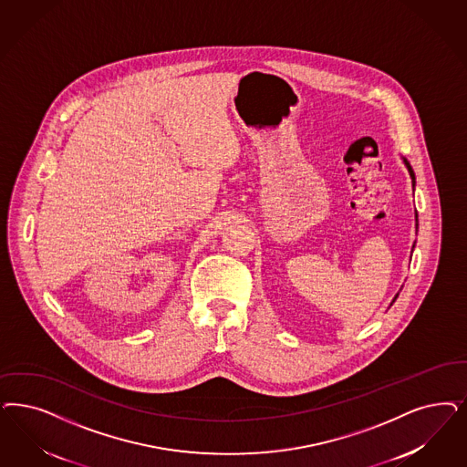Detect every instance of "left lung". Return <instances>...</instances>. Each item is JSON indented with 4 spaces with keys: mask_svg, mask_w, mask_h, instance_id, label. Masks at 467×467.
<instances>
[{
    "mask_svg": "<svg viewBox=\"0 0 467 467\" xmlns=\"http://www.w3.org/2000/svg\"><path fill=\"white\" fill-rule=\"evenodd\" d=\"M405 163H407V161H405ZM407 167H409V172H410V176H412V179H416V177H414V171L410 169V165H409V163H407ZM416 217H418V213H416ZM395 298H397V296H395Z\"/></svg>",
    "mask_w": 467,
    "mask_h": 467,
    "instance_id": "8db88e82",
    "label": "left lung"
}]
</instances>
